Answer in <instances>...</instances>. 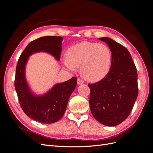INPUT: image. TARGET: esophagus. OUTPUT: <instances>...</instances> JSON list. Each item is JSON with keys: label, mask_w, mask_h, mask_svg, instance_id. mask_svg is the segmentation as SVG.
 <instances>
[{"label": "esophagus", "mask_w": 153, "mask_h": 153, "mask_svg": "<svg viewBox=\"0 0 153 153\" xmlns=\"http://www.w3.org/2000/svg\"><path fill=\"white\" fill-rule=\"evenodd\" d=\"M84 81L83 80H82L81 78H78V79H77V84H84Z\"/></svg>", "instance_id": "34e87169"}]
</instances>
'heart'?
I'll return each mask as SVG.
<instances>
[{
	"label": "heart",
	"instance_id": "heart-1",
	"mask_svg": "<svg viewBox=\"0 0 153 153\" xmlns=\"http://www.w3.org/2000/svg\"><path fill=\"white\" fill-rule=\"evenodd\" d=\"M64 64L71 70L81 67V73L86 80L92 82L103 78L109 72L112 54L104 44L84 41L68 49Z\"/></svg>",
	"mask_w": 153,
	"mask_h": 153
}]
</instances>
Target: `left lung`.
<instances>
[{"instance_id": "1", "label": "left lung", "mask_w": 153, "mask_h": 153, "mask_svg": "<svg viewBox=\"0 0 153 153\" xmlns=\"http://www.w3.org/2000/svg\"><path fill=\"white\" fill-rule=\"evenodd\" d=\"M112 54L110 69L102 80L89 84V105L94 117L105 126L123 122L131 113L138 96L137 71L129 51L108 38H101Z\"/></svg>"}]
</instances>
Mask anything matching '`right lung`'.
<instances>
[{
	"instance_id": "right-lung-1",
	"label": "right lung",
	"mask_w": 153,
	"mask_h": 153,
	"mask_svg": "<svg viewBox=\"0 0 153 153\" xmlns=\"http://www.w3.org/2000/svg\"><path fill=\"white\" fill-rule=\"evenodd\" d=\"M62 39L61 36H45L31 41L20 55L16 68L15 87L21 107L27 116L41 123H53L63 116L77 78L72 77L56 84L45 95L36 96L25 80V65L30 55L38 52L50 53L59 61Z\"/></svg>"
}]
</instances>
